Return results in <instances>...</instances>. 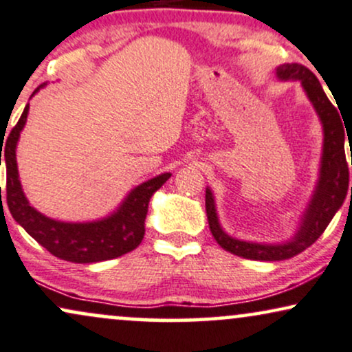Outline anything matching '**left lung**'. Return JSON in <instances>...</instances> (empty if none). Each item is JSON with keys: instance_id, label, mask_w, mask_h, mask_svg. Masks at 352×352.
I'll return each instance as SVG.
<instances>
[{"instance_id": "obj_1", "label": "left lung", "mask_w": 352, "mask_h": 352, "mask_svg": "<svg viewBox=\"0 0 352 352\" xmlns=\"http://www.w3.org/2000/svg\"><path fill=\"white\" fill-rule=\"evenodd\" d=\"M278 80H298L302 83L303 91L307 93L308 100L318 114L321 126H323V152L320 160V173L315 190L305 208L302 218H300L298 230L289 241L280 244H264L251 243V241H241L232 238L223 230L219 224L217 203L211 188H206L205 205L206 217H208L210 231L217 243L234 256L244 257L252 261H285L290 257L303 252L310 248L316 239L323 234L329 221H331L336 211L344 203L346 195L349 188V168L346 162L344 139H349L346 124H342L340 113L328 100L326 93L321 87L318 78L311 70L300 63H283L275 70ZM351 165H352V151H351ZM352 197V187H351ZM352 200V198H351Z\"/></svg>"}]
</instances>
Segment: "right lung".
Returning <instances> with one entry per match:
<instances>
[{"label": "right lung", "instance_id": "1", "mask_svg": "<svg viewBox=\"0 0 352 352\" xmlns=\"http://www.w3.org/2000/svg\"><path fill=\"white\" fill-rule=\"evenodd\" d=\"M42 87L44 85L36 88L32 96ZM28 114L29 103L21 114L18 124L10 133V138L6 139L4 146L1 144L0 147V165L1 151L4 164H6L8 208L16 223L21 224L28 234L32 236L52 256L63 261L77 262V264H93V262L116 259L138 248L146 232L144 223H146L151 197L170 179L172 173L165 172L154 179L142 182L141 185L131 190L128 197L111 214L96 221L69 223L45 217L31 206L24 195L19 180L18 162H16V147H18L21 131L26 126Z\"/></svg>", "mask_w": 352, "mask_h": 352}]
</instances>
